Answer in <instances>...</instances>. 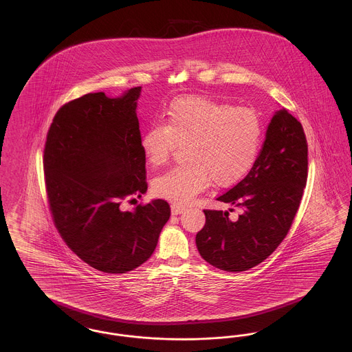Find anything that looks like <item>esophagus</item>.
<instances>
[{"label": "esophagus", "instance_id": "34e87169", "mask_svg": "<svg viewBox=\"0 0 352 352\" xmlns=\"http://www.w3.org/2000/svg\"><path fill=\"white\" fill-rule=\"evenodd\" d=\"M184 210H186V207L184 206H179V204H171V214L173 215H179V214H182Z\"/></svg>", "mask_w": 352, "mask_h": 352}]
</instances>
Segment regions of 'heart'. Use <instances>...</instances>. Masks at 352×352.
<instances>
[{"mask_svg":"<svg viewBox=\"0 0 352 352\" xmlns=\"http://www.w3.org/2000/svg\"><path fill=\"white\" fill-rule=\"evenodd\" d=\"M165 125L155 124L141 135V149L151 166L168 162L178 145L184 165L153 181V191L170 201L184 204L210 182L228 187L253 168L263 141V122L250 108L199 95L179 96L165 111Z\"/></svg>","mask_w":352,"mask_h":352,"instance_id":"obj_1","label":"heart"}]
</instances>
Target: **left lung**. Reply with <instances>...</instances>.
<instances>
[{"label":"left lung","instance_id":"left-lung-1","mask_svg":"<svg viewBox=\"0 0 352 352\" xmlns=\"http://www.w3.org/2000/svg\"><path fill=\"white\" fill-rule=\"evenodd\" d=\"M307 179V142L301 122L286 109L274 112L265 141L247 177L218 201L239 210H204L195 241L215 268L244 272L263 263L289 232Z\"/></svg>","mask_w":352,"mask_h":352}]
</instances>
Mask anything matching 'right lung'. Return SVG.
<instances>
[{"label":"right lung","instance_id":"add662e5","mask_svg":"<svg viewBox=\"0 0 352 352\" xmlns=\"http://www.w3.org/2000/svg\"><path fill=\"white\" fill-rule=\"evenodd\" d=\"M141 87L118 98L87 94L52 120L43 151L47 199L68 248L105 273H126L155 250L170 218L166 201L133 211L120 206L146 192L145 155L137 118Z\"/></svg>","mask_w":352,"mask_h":352}]
</instances>
